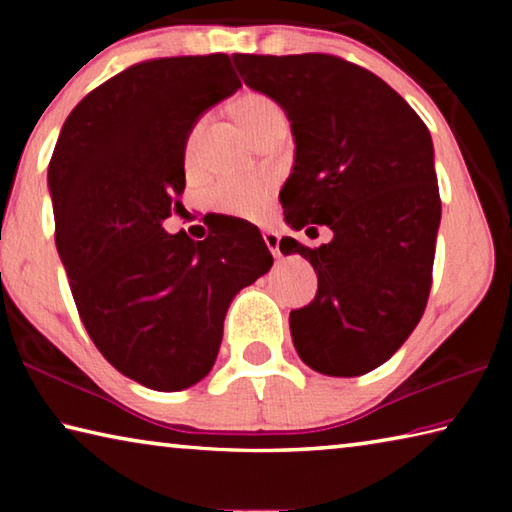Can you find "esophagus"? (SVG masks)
Masks as SVG:
<instances>
[{
  "label": "esophagus",
  "mask_w": 512,
  "mask_h": 512,
  "mask_svg": "<svg viewBox=\"0 0 512 512\" xmlns=\"http://www.w3.org/2000/svg\"><path fill=\"white\" fill-rule=\"evenodd\" d=\"M264 241H266L268 250H271V253H273V257H280V255H282V253H280V235H277V232L266 230V232H264Z\"/></svg>",
  "instance_id": "1"
}]
</instances>
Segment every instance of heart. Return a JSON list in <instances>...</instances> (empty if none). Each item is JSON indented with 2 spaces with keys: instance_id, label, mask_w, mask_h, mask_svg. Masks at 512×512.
<instances>
[{
  "instance_id": "1",
  "label": "heart",
  "mask_w": 512,
  "mask_h": 512,
  "mask_svg": "<svg viewBox=\"0 0 512 512\" xmlns=\"http://www.w3.org/2000/svg\"><path fill=\"white\" fill-rule=\"evenodd\" d=\"M235 117L239 124L246 128V133L257 140L259 135L271 131L275 126H284V112L277 103L266 97V94L250 92L244 94L235 103ZM203 121H196L192 131L187 135L185 142V160L189 162L194 155L196 137L201 133ZM268 196H271V180L264 176H253V178H230L221 180L219 185H214L207 194V203H210L214 210L225 212V214H241V216H253L266 205Z\"/></svg>"
}]
</instances>
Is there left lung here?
I'll return each mask as SVG.
<instances>
[{"label":"left lung","instance_id":"left-lung-1","mask_svg":"<svg viewBox=\"0 0 512 512\" xmlns=\"http://www.w3.org/2000/svg\"><path fill=\"white\" fill-rule=\"evenodd\" d=\"M232 60L291 121L284 221L334 232L318 248L280 241L318 275L316 298L289 316L293 345L323 375H366L402 348L427 307L440 225L431 135L391 85L343 58Z\"/></svg>","mask_w":512,"mask_h":512}]
</instances>
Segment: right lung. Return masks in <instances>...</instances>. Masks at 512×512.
Wrapping results in <instances>:
<instances>
[{"instance_id":"obj_1","label":"right lung","mask_w":512,"mask_h":512,"mask_svg":"<svg viewBox=\"0 0 512 512\" xmlns=\"http://www.w3.org/2000/svg\"><path fill=\"white\" fill-rule=\"evenodd\" d=\"M239 88L225 54L137 63L69 112L51 155L76 309L110 366L151 391H185L212 370L232 298L273 266L248 221L219 219L203 241L162 228L185 192L189 131Z\"/></svg>"}]
</instances>
